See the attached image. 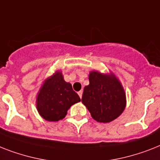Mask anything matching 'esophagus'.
Listing matches in <instances>:
<instances>
[{
  "instance_id": "obj_1",
  "label": "esophagus",
  "mask_w": 160,
  "mask_h": 160,
  "mask_svg": "<svg viewBox=\"0 0 160 160\" xmlns=\"http://www.w3.org/2000/svg\"><path fill=\"white\" fill-rule=\"evenodd\" d=\"M82 93H83L82 90H80V91L78 92V94H79V96H80V98H82Z\"/></svg>"
}]
</instances>
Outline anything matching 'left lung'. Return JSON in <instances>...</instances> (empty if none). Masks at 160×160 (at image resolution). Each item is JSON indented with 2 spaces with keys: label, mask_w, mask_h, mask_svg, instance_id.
<instances>
[{
  "label": "left lung",
  "mask_w": 160,
  "mask_h": 160,
  "mask_svg": "<svg viewBox=\"0 0 160 160\" xmlns=\"http://www.w3.org/2000/svg\"><path fill=\"white\" fill-rule=\"evenodd\" d=\"M89 84L84 86L81 102L92 118L98 122L115 120L125 110L126 93L121 81L112 71L101 73L91 71Z\"/></svg>",
  "instance_id": "8db88e82"
}]
</instances>
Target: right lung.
Instances as JSON below:
<instances>
[{
    "label": "right lung",
    "instance_id": "obj_1",
    "mask_svg": "<svg viewBox=\"0 0 160 160\" xmlns=\"http://www.w3.org/2000/svg\"><path fill=\"white\" fill-rule=\"evenodd\" d=\"M80 101L71 84L65 81L62 71H57L43 80L36 96V108L43 119L58 122L66 117L72 105Z\"/></svg>",
    "mask_w": 160,
    "mask_h": 160
}]
</instances>
